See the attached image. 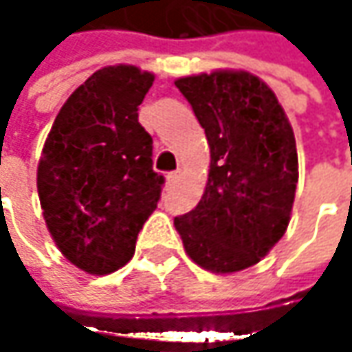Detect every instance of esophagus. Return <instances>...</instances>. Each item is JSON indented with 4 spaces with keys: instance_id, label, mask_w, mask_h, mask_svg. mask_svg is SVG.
Masks as SVG:
<instances>
[{
    "instance_id": "34e87169",
    "label": "esophagus",
    "mask_w": 352,
    "mask_h": 352,
    "mask_svg": "<svg viewBox=\"0 0 352 352\" xmlns=\"http://www.w3.org/2000/svg\"><path fill=\"white\" fill-rule=\"evenodd\" d=\"M177 181H179V171H173V173L167 175V185H169V187H173Z\"/></svg>"
}]
</instances>
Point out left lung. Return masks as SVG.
<instances>
[{
	"instance_id": "obj_1",
	"label": "left lung",
	"mask_w": 352,
	"mask_h": 352,
	"mask_svg": "<svg viewBox=\"0 0 352 352\" xmlns=\"http://www.w3.org/2000/svg\"><path fill=\"white\" fill-rule=\"evenodd\" d=\"M210 146L199 204L175 218L187 256L226 275L256 265L285 234L298 185L294 128L273 89L241 69L179 77Z\"/></svg>"
}]
</instances>
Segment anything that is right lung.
Instances as JSON below:
<instances>
[{
	"mask_svg": "<svg viewBox=\"0 0 352 352\" xmlns=\"http://www.w3.org/2000/svg\"><path fill=\"white\" fill-rule=\"evenodd\" d=\"M153 81L155 73L136 65L96 71L63 104L42 146V218L63 256L89 275H109L132 258L161 197L153 138L136 113Z\"/></svg>",
	"mask_w": 352,
	"mask_h": 352,
	"instance_id": "1",
	"label": "right lung"
}]
</instances>
